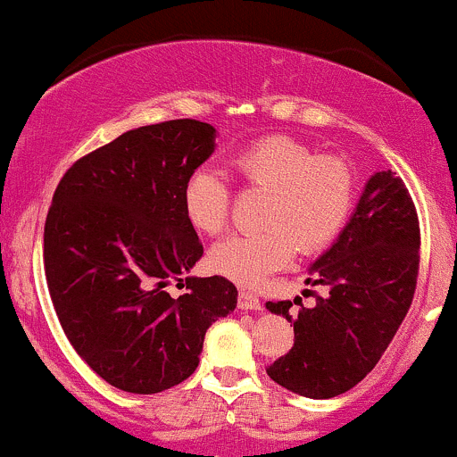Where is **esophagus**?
<instances>
[{"label":"esophagus","instance_id":"1","mask_svg":"<svg viewBox=\"0 0 457 457\" xmlns=\"http://www.w3.org/2000/svg\"><path fill=\"white\" fill-rule=\"evenodd\" d=\"M237 305H239V309H253V312H257V309H262V301H259V298L254 296V294L239 292Z\"/></svg>","mask_w":457,"mask_h":457}]
</instances>
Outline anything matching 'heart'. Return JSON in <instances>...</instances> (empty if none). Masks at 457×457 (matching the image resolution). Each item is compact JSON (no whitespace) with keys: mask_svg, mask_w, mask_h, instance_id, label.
<instances>
[{"mask_svg":"<svg viewBox=\"0 0 457 457\" xmlns=\"http://www.w3.org/2000/svg\"><path fill=\"white\" fill-rule=\"evenodd\" d=\"M244 187L266 191L259 211L263 228L233 235L211 250L215 272L254 286L286 268L296 250L318 254L345 228L353 207V171L340 156L316 154L286 135L253 141L230 161ZM183 211L191 228L215 237L228 227L230 189L209 168H198L183 185Z\"/></svg>","mask_w":457,"mask_h":457,"instance_id":"heart-1","label":"heart"}]
</instances>
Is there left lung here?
<instances>
[{
  "label": "left lung",
  "mask_w": 457,
  "mask_h": 457,
  "mask_svg": "<svg viewBox=\"0 0 457 457\" xmlns=\"http://www.w3.org/2000/svg\"><path fill=\"white\" fill-rule=\"evenodd\" d=\"M420 227L414 200L392 170L366 183L340 237L309 268V286H325L312 309L268 301L294 322V346L266 368L270 379L309 399L351 390L377 366L416 292ZM298 298L294 301V305Z\"/></svg>",
  "instance_id": "obj_1"
}]
</instances>
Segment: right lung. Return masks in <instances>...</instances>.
<instances>
[{
  "instance_id": "right-lung-1",
  "label": "right lung",
  "mask_w": 457,
  "mask_h": 457,
  "mask_svg": "<svg viewBox=\"0 0 457 457\" xmlns=\"http://www.w3.org/2000/svg\"><path fill=\"white\" fill-rule=\"evenodd\" d=\"M198 120L141 126L78 159L46 218L43 263L58 322L111 386L154 395L198 368L204 333L237 305L224 277H185L203 244L183 185L213 152ZM185 288L171 297L170 282Z\"/></svg>"
}]
</instances>
